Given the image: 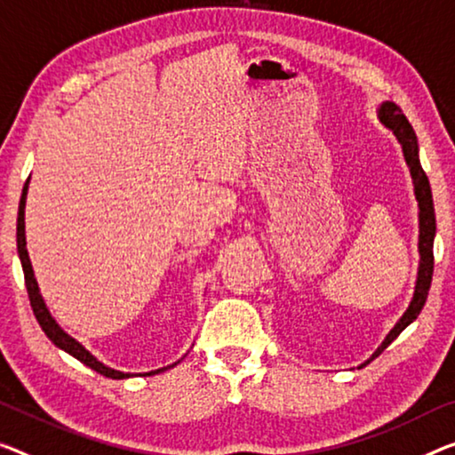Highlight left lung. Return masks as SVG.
<instances>
[{
    "instance_id": "left-lung-1",
    "label": "left lung",
    "mask_w": 455,
    "mask_h": 455,
    "mask_svg": "<svg viewBox=\"0 0 455 455\" xmlns=\"http://www.w3.org/2000/svg\"><path fill=\"white\" fill-rule=\"evenodd\" d=\"M379 120L382 125L393 132L396 136L398 144L403 146V156L407 160V166L411 171V179H413V187H415V199L419 204V270H417V283H415V292L413 299L407 307V311L403 313V317L396 321L393 330L388 331L387 338H384L382 344L376 347V352L370 355V358L360 364L358 368H364L370 364L374 358L387 349L393 341L401 335L403 330L413 323V321L419 317L421 313L425 300H427L429 295V286H431V276H433V240H435V209H433V197H431V187H429V179L425 171L421 169V160H419V144H417V136L413 125L409 124L407 117L401 111V108L393 101H384L379 108Z\"/></svg>"
}]
</instances>
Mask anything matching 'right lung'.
I'll return each mask as SVG.
<instances>
[{"instance_id":"add662e5","label":"right lung","mask_w":455,"mask_h":455,"mask_svg":"<svg viewBox=\"0 0 455 455\" xmlns=\"http://www.w3.org/2000/svg\"><path fill=\"white\" fill-rule=\"evenodd\" d=\"M26 195H28V180H26V185H24L22 197H20V207H18V232H16V237H18V256H20V262H22V270H24V278H26V289H28V297H30L32 311H34V315H36V319H38L42 331L48 335V339H51L54 346L60 347V349H65V352L71 354L73 358L83 362V364L89 366L91 370H95V372L108 376V379L124 380V379H130V376H136V374H130V372H120V370H114V368H109V366L103 364V362L97 360L95 355L91 354L85 346L79 344V341H76L75 338H71V335H68L65 330H62V327L57 323V319L51 315V311H48L44 299H42V295H40L36 276H34V270H32L30 256H28V250H26V223H24ZM179 362H174V364L166 366V368H174V366L179 364ZM166 368L152 370V372H146L144 376H152V374L164 372Z\"/></svg>"}]
</instances>
